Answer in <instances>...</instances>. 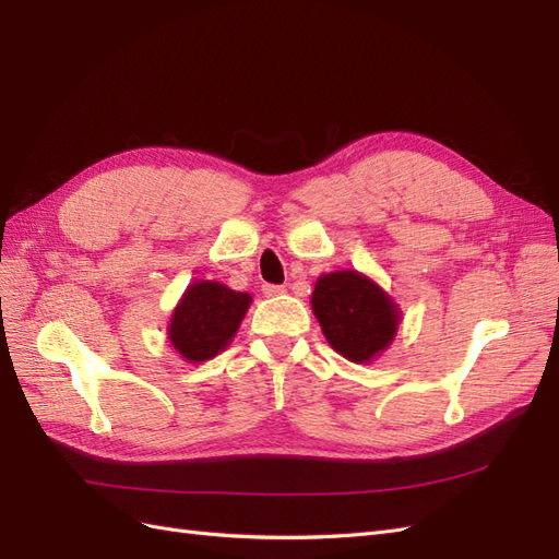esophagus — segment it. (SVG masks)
Masks as SVG:
<instances>
[{
  "label": "esophagus",
  "mask_w": 559,
  "mask_h": 559,
  "mask_svg": "<svg viewBox=\"0 0 559 559\" xmlns=\"http://www.w3.org/2000/svg\"><path fill=\"white\" fill-rule=\"evenodd\" d=\"M263 296H267V298H273V296H280V294H284L286 289L284 286H277V284H263Z\"/></svg>",
  "instance_id": "esophagus-1"
}]
</instances>
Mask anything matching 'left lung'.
<instances>
[{
    "label": "left lung",
    "mask_w": 559,
    "mask_h": 559,
    "mask_svg": "<svg viewBox=\"0 0 559 559\" xmlns=\"http://www.w3.org/2000/svg\"><path fill=\"white\" fill-rule=\"evenodd\" d=\"M310 302L329 345L354 364H370L394 343L401 308L357 270L321 275Z\"/></svg>",
    "instance_id": "1"
}]
</instances>
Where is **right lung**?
<instances>
[{
    "label": "right lung",
    "instance_id": "obj_1",
    "mask_svg": "<svg viewBox=\"0 0 559 559\" xmlns=\"http://www.w3.org/2000/svg\"><path fill=\"white\" fill-rule=\"evenodd\" d=\"M251 306V296L214 280L186 286L167 324V341L189 364L214 359L226 349Z\"/></svg>",
    "mask_w": 559,
    "mask_h": 559
}]
</instances>
